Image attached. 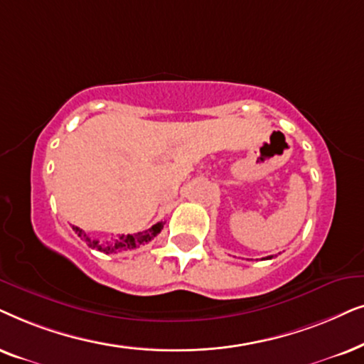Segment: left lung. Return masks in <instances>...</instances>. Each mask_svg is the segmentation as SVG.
<instances>
[{
	"label": "left lung",
	"mask_w": 364,
	"mask_h": 364,
	"mask_svg": "<svg viewBox=\"0 0 364 364\" xmlns=\"http://www.w3.org/2000/svg\"><path fill=\"white\" fill-rule=\"evenodd\" d=\"M271 258H273V256H268V259H271Z\"/></svg>",
	"instance_id": "1"
}]
</instances>
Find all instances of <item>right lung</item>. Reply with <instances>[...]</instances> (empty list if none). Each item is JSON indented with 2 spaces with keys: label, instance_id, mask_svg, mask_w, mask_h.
<instances>
[{
  "label": "right lung",
  "instance_id": "obj_1",
  "mask_svg": "<svg viewBox=\"0 0 364 364\" xmlns=\"http://www.w3.org/2000/svg\"><path fill=\"white\" fill-rule=\"evenodd\" d=\"M73 230H75V232H77V236H80V238H83L86 243H88L90 248L98 250V251H101V253L109 255V253H121V251L136 250V248H139V246L149 243V241H151L153 238H156L159 232H161L163 223L159 221V223H156V225H153L151 228H149V230L136 232V235H121L118 240L113 241V243H106V245L100 243L98 240L88 238V236H86L77 226H73Z\"/></svg>",
  "mask_w": 364,
  "mask_h": 364
}]
</instances>
